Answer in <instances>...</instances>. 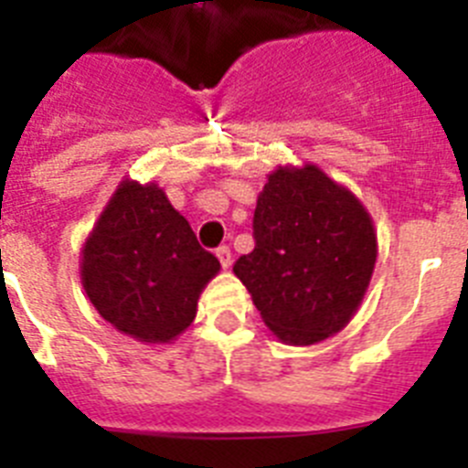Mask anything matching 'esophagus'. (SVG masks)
<instances>
[{"mask_svg":"<svg viewBox=\"0 0 468 468\" xmlns=\"http://www.w3.org/2000/svg\"><path fill=\"white\" fill-rule=\"evenodd\" d=\"M215 255H218L220 264L227 270V267H229V264H231V250H229V248L220 246V248H218V250H215Z\"/></svg>","mask_w":468,"mask_h":468,"instance_id":"34e87169","label":"esophagus"}]
</instances>
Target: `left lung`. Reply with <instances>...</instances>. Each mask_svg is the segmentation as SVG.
Returning <instances> with one entry per match:
<instances>
[{
	"instance_id": "left-lung-1",
	"label": "left lung",
	"mask_w": 468,
	"mask_h": 468,
	"mask_svg": "<svg viewBox=\"0 0 468 468\" xmlns=\"http://www.w3.org/2000/svg\"><path fill=\"white\" fill-rule=\"evenodd\" d=\"M255 248L234 262L264 324L314 345L349 324L378 260L373 220L316 166L279 168L258 197Z\"/></svg>"
}]
</instances>
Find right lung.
Wrapping results in <instances>:
<instances>
[{"mask_svg": "<svg viewBox=\"0 0 468 468\" xmlns=\"http://www.w3.org/2000/svg\"><path fill=\"white\" fill-rule=\"evenodd\" d=\"M220 262L156 185L122 183L84 246L81 279L105 321L143 342H168L197 316Z\"/></svg>", "mask_w": 468, "mask_h": 468, "instance_id": "obj_1", "label": "right lung"}]
</instances>
